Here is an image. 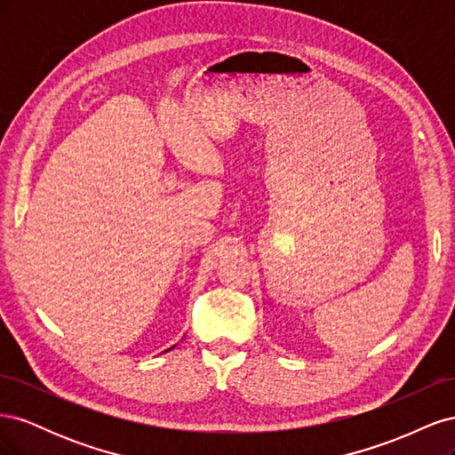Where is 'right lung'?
Here are the masks:
<instances>
[{
	"instance_id": "right-lung-1",
	"label": "right lung",
	"mask_w": 455,
	"mask_h": 455,
	"mask_svg": "<svg viewBox=\"0 0 455 455\" xmlns=\"http://www.w3.org/2000/svg\"><path fill=\"white\" fill-rule=\"evenodd\" d=\"M167 351H171V349H167Z\"/></svg>"
}]
</instances>
